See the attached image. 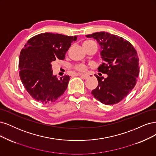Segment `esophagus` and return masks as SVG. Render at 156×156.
I'll list each match as a JSON object with an SVG mask.
<instances>
[{"label":"esophagus","mask_w":156,"mask_h":156,"mask_svg":"<svg viewBox=\"0 0 156 156\" xmlns=\"http://www.w3.org/2000/svg\"><path fill=\"white\" fill-rule=\"evenodd\" d=\"M79 75L83 79H87L89 78V76L87 74H79Z\"/></svg>","instance_id":"1"}]
</instances>
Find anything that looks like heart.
<instances>
[{
  "label": "heart",
  "instance_id": "obj_1",
  "mask_svg": "<svg viewBox=\"0 0 156 156\" xmlns=\"http://www.w3.org/2000/svg\"><path fill=\"white\" fill-rule=\"evenodd\" d=\"M91 42H93V41H85L83 43V44H87V43H91ZM76 69L78 70V71H84L86 70V66H85V65H83V64H80V65H78L76 66Z\"/></svg>",
  "mask_w": 156,
  "mask_h": 156
}]
</instances>
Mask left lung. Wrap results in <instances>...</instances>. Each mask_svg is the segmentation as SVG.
<instances>
[{"label":"left lung","mask_w":156,"mask_h":156,"mask_svg":"<svg viewBox=\"0 0 156 156\" xmlns=\"http://www.w3.org/2000/svg\"><path fill=\"white\" fill-rule=\"evenodd\" d=\"M85 36L95 39L98 43L104 63L98 71L108 74L107 78L94 74L98 84L91 94L104 104H117L126 97L136 84L139 74L137 52L126 40L108 32H96Z\"/></svg>","instance_id":"8db88e82"}]
</instances>
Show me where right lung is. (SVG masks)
I'll return each mask as SVG.
<instances>
[{"instance_id": "obj_1", "label": "right lung", "mask_w": 156, "mask_h": 156, "mask_svg": "<svg viewBox=\"0 0 156 156\" xmlns=\"http://www.w3.org/2000/svg\"><path fill=\"white\" fill-rule=\"evenodd\" d=\"M76 36L43 33L30 39L20 54L19 68L21 82L28 93L37 101L49 104L56 101L67 89L70 76L57 78L52 62L64 59Z\"/></svg>"}]
</instances>
